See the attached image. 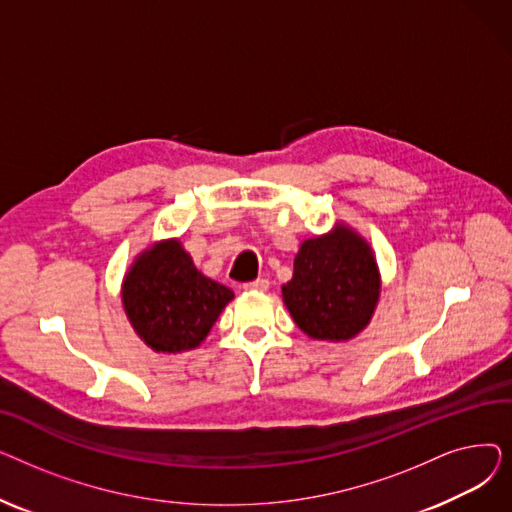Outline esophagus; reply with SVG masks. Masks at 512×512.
<instances>
[{"label": "esophagus", "mask_w": 512, "mask_h": 512, "mask_svg": "<svg viewBox=\"0 0 512 512\" xmlns=\"http://www.w3.org/2000/svg\"><path fill=\"white\" fill-rule=\"evenodd\" d=\"M267 288H270V282H267L265 278H257V280L245 284V290H255V292H265Z\"/></svg>", "instance_id": "esophagus-1"}]
</instances>
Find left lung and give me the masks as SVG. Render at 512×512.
<instances>
[{
	"instance_id": "left-lung-1",
	"label": "left lung",
	"mask_w": 512,
	"mask_h": 512,
	"mask_svg": "<svg viewBox=\"0 0 512 512\" xmlns=\"http://www.w3.org/2000/svg\"><path fill=\"white\" fill-rule=\"evenodd\" d=\"M284 303L307 336L348 340L371 319L380 297V272L367 242L344 226L305 240L294 257Z\"/></svg>"
}]
</instances>
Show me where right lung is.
Returning <instances> with one entry per match:
<instances>
[{
    "mask_svg": "<svg viewBox=\"0 0 512 512\" xmlns=\"http://www.w3.org/2000/svg\"><path fill=\"white\" fill-rule=\"evenodd\" d=\"M234 292L205 278L178 240L157 242L124 278L122 303L132 328L157 353L197 348Z\"/></svg>",
    "mask_w": 512,
    "mask_h": 512,
    "instance_id": "1",
    "label": "right lung"
}]
</instances>
